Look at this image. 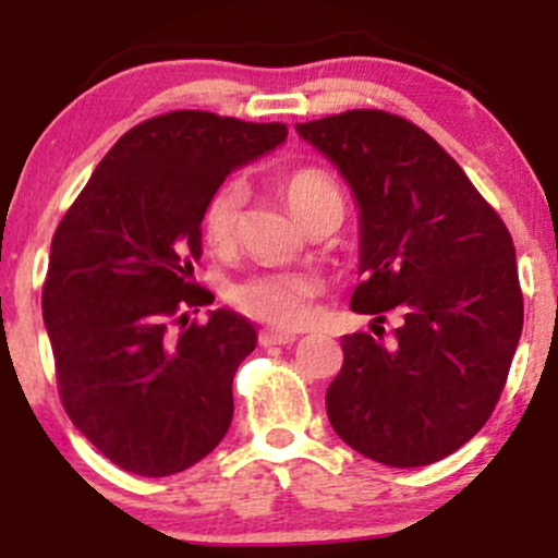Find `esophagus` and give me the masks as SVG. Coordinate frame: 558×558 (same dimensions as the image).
I'll return each instance as SVG.
<instances>
[{"mask_svg":"<svg viewBox=\"0 0 558 558\" xmlns=\"http://www.w3.org/2000/svg\"><path fill=\"white\" fill-rule=\"evenodd\" d=\"M296 332H291V330H272V328H267V330H262L259 332V343L262 345H286V343H293L296 341Z\"/></svg>","mask_w":558,"mask_h":558,"instance_id":"obj_1","label":"esophagus"}]
</instances>
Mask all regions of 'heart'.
<instances>
[{"label": "heart", "instance_id": "obj_1", "mask_svg": "<svg viewBox=\"0 0 558 558\" xmlns=\"http://www.w3.org/2000/svg\"><path fill=\"white\" fill-rule=\"evenodd\" d=\"M283 196L304 226L332 207L343 209V196L328 172L317 168L293 170L283 181ZM246 185L241 178L220 183L202 209V235L213 252H230L239 241ZM319 278L301 270L254 272L228 288V301L246 317L278 328H296L312 317Z\"/></svg>", "mask_w": 558, "mask_h": 558}]
</instances>
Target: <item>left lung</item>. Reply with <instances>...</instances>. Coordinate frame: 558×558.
Instances as JSON below:
<instances>
[{"label":"left lung","mask_w":558,"mask_h":558,"mask_svg":"<svg viewBox=\"0 0 558 558\" xmlns=\"http://www.w3.org/2000/svg\"><path fill=\"white\" fill-rule=\"evenodd\" d=\"M343 172L360 204L351 310H399L393 343L341 338L343 367L325 407L354 451L388 466L448 457L488 422L522 332L509 230L466 172L420 125L349 110L296 125Z\"/></svg>","instance_id":"1"}]
</instances>
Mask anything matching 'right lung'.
Listing matches in <instances>:
<instances>
[{
    "mask_svg": "<svg viewBox=\"0 0 558 558\" xmlns=\"http://www.w3.org/2000/svg\"><path fill=\"white\" fill-rule=\"evenodd\" d=\"M286 136L283 123L157 114L118 138L54 230L41 310L57 388L120 470L175 475L226 438L257 330L230 310L189 323L185 310L213 301L194 283L202 209L230 170Z\"/></svg>",
    "mask_w": 558,
    "mask_h": 558,
    "instance_id": "add662e5",
    "label": "right lung"
}]
</instances>
